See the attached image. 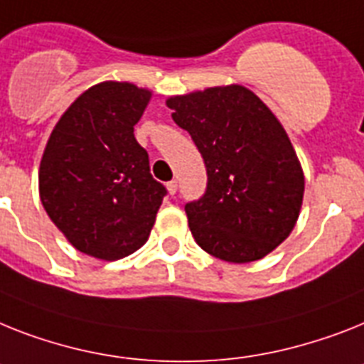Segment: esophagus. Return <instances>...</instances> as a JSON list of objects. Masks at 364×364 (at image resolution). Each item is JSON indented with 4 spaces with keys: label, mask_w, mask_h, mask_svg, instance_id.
<instances>
[{
    "label": "esophagus",
    "mask_w": 364,
    "mask_h": 364,
    "mask_svg": "<svg viewBox=\"0 0 364 364\" xmlns=\"http://www.w3.org/2000/svg\"><path fill=\"white\" fill-rule=\"evenodd\" d=\"M176 189H178V184H176V180H171V182H167V191H169V195H175Z\"/></svg>",
    "instance_id": "esophagus-1"
}]
</instances>
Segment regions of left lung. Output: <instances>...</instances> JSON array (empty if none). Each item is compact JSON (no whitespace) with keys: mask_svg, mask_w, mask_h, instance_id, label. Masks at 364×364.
Here are the masks:
<instances>
[{"mask_svg":"<svg viewBox=\"0 0 364 364\" xmlns=\"http://www.w3.org/2000/svg\"><path fill=\"white\" fill-rule=\"evenodd\" d=\"M206 165V193L186 204L200 249L225 262L269 255L299 218L305 176L283 124L243 85L208 87L167 98Z\"/></svg>","mask_w":364,"mask_h":364,"instance_id":"8db88e82","label":"left lung"}]
</instances>
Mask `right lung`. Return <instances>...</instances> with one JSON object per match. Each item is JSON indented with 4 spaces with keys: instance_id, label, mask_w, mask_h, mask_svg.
Returning a JSON list of instances; mask_svg holds the SVG:
<instances>
[{
    "instance_id": "add662e5",
    "label": "right lung",
    "mask_w": 364,
    "mask_h": 364,
    "mask_svg": "<svg viewBox=\"0 0 364 364\" xmlns=\"http://www.w3.org/2000/svg\"><path fill=\"white\" fill-rule=\"evenodd\" d=\"M150 98L128 81L89 87L57 121L38 167L53 225L77 251L106 262L145 245L167 193L134 135Z\"/></svg>"
}]
</instances>
